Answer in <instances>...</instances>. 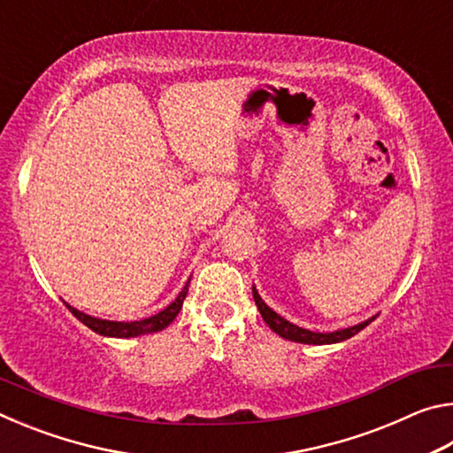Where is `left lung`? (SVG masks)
Here are the masks:
<instances>
[{
    "instance_id": "obj_1",
    "label": "left lung",
    "mask_w": 453,
    "mask_h": 453,
    "mask_svg": "<svg viewBox=\"0 0 453 453\" xmlns=\"http://www.w3.org/2000/svg\"><path fill=\"white\" fill-rule=\"evenodd\" d=\"M254 300L259 313H262V318L267 326H270L275 334L281 335L283 340H289V342H297V343H311V346H324V343H337V342H343V340H349L351 335H356L357 332H362V329L372 324L375 318H370L362 321V324L357 326H351L346 329H337V332H327V334H319V332H310V329H303V327H297L291 324V321L283 319L281 316H278L272 308H267L265 302L259 297L257 289L254 288Z\"/></svg>"
}]
</instances>
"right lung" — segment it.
<instances>
[{"instance_id": "add662e5", "label": "right lung", "mask_w": 453, "mask_h": 453, "mask_svg": "<svg viewBox=\"0 0 453 453\" xmlns=\"http://www.w3.org/2000/svg\"><path fill=\"white\" fill-rule=\"evenodd\" d=\"M188 286H189V280L183 289L180 291V296L175 297V300L167 305L165 310H162L156 316L151 318H145L140 321H110V319H99L94 316H88V313H83L80 310L72 308L70 303L67 305V310H70L75 318H78L83 326H88L89 329H94L96 334L99 335H105V337H137V335H145V334H156V332H162L164 327H167L178 316L183 300H186L188 296Z\"/></svg>"}]
</instances>
